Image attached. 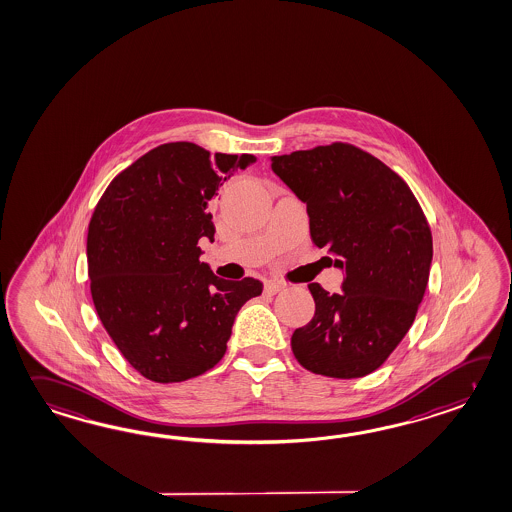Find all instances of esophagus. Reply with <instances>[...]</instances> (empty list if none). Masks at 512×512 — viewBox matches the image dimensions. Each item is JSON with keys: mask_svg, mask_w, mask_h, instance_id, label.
Segmentation results:
<instances>
[{"mask_svg": "<svg viewBox=\"0 0 512 512\" xmlns=\"http://www.w3.org/2000/svg\"><path fill=\"white\" fill-rule=\"evenodd\" d=\"M284 286L281 283H266L264 284V292L268 294V296H273V294H277V292H281Z\"/></svg>", "mask_w": 512, "mask_h": 512, "instance_id": "esophagus-1", "label": "esophagus"}]
</instances>
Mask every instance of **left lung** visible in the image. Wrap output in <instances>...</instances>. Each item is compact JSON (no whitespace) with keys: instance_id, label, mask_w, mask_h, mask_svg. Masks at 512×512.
Here are the masks:
<instances>
[{"instance_id":"1","label":"left lung","mask_w":512,"mask_h":512,"mask_svg":"<svg viewBox=\"0 0 512 512\" xmlns=\"http://www.w3.org/2000/svg\"><path fill=\"white\" fill-rule=\"evenodd\" d=\"M272 171L307 204L310 237L345 272L341 294L308 284L316 312L294 330V356L316 375H369L406 336L426 292L433 242L421 205L397 172L349 143L273 156Z\"/></svg>"}]
</instances>
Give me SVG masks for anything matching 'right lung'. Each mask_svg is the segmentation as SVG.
<instances>
[{
  "mask_svg": "<svg viewBox=\"0 0 512 512\" xmlns=\"http://www.w3.org/2000/svg\"><path fill=\"white\" fill-rule=\"evenodd\" d=\"M253 161L165 143L119 172L95 205L86 242L91 299L126 362L152 382L213 369L240 307L261 296L257 279L216 277L198 248L215 237L209 200Z\"/></svg>",
  "mask_w": 512,
  "mask_h": 512,
  "instance_id": "1",
  "label": "right lung"
}]
</instances>
